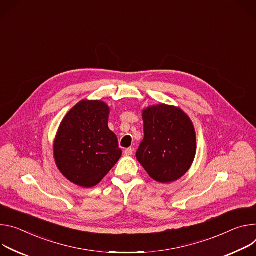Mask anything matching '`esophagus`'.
Instances as JSON below:
<instances>
[{
    "mask_svg": "<svg viewBox=\"0 0 256 256\" xmlns=\"http://www.w3.org/2000/svg\"><path fill=\"white\" fill-rule=\"evenodd\" d=\"M133 152H134V150L131 148H126V150H124V154H125L126 156H132V154H133Z\"/></svg>",
    "mask_w": 256,
    "mask_h": 256,
    "instance_id": "esophagus-1",
    "label": "esophagus"
}]
</instances>
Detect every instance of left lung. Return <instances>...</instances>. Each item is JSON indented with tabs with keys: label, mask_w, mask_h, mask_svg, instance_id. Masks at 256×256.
I'll list each match as a JSON object with an SVG mask.
<instances>
[{
	"label": "left lung",
	"mask_w": 256,
	"mask_h": 256,
	"mask_svg": "<svg viewBox=\"0 0 256 256\" xmlns=\"http://www.w3.org/2000/svg\"><path fill=\"white\" fill-rule=\"evenodd\" d=\"M144 138L136 152L138 162L156 182L170 183L184 176L196 154V133L187 114L164 104L142 110Z\"/></svg>",
	"instance_id": "obj_1"
}]
</instances>
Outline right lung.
<instances>
[{
	"instance_id": "obj_1",
	"label": "right lung",
	"mask_w": 256,
	"mask_h": 256,
	"mask_svg": "<svg viewBox=\"0 0 256 256\" xmlns=\"http://www.w3.org/2000/svg\"><path fill=\"white\" fill-rule=\"evenodd\" d=\"M108 115L106 102L83 100L60 124L54 158L59 171L75 185H98L122 156L118 138L108 126Z\"/></svg>"
}]
</instances>
